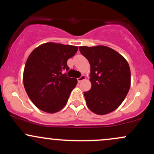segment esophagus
Wrapping results in <instances>:
<instances>
[{
  "instance_id": "1",
  "label": "esophagus",
  "mask_w": 154,
  "mask_h": 154,
  "mask_svg": "<svg viewBox=\"0 0 154 154\" xmlns=\"http://www.w3.org/2000/svg\"><path fill=\"white\" fill-rule=\"evenodd\" d=\"M85 78H86V77H85V75H82L80 77H79V78L77 79V81H78V82H81L82 80H85Z\"/></svg>"
}]
</instances>
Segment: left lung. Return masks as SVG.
Wrapping results in <instances>:
<instances>
[{"mask_svg": "<svg viewBox=\"0 0 154 154\" xmlns=\"http://www.w3.org/2000/svg\"><path fill=\"white\" fill-rule=\"evenodd\" d=\"M79 50L89 61L91 88L84 92L88 107L97 115H106L121 104L131 85L128 62L109 47L81 46Z\"/></svg>", "mask_w": 154, "mask_h": 154, "instance_id": "obj_1", "label": "left lung"}]
</instances>
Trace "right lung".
I'll list each match as a JSON object with an SVG mask.
<instances>
[{
    "label": "right lung",
    "instance_id": "add662e5",
    "mask_svg": "<svg viewBox=\"0 0 154 154\" xmlns=\"http://www.w3.org/2000/svg\"><path fill=\"white\" fill-rule=\"evenodd\" d=\"M77 50V46L48 42L37 47L30 54L23 72V84L37 108L55 113L65 107L77 80L62 72L69 70L67 60Z\"/></svg>",
    "mask_w": 154,
    "mask_h": 154
}]
</instances>
